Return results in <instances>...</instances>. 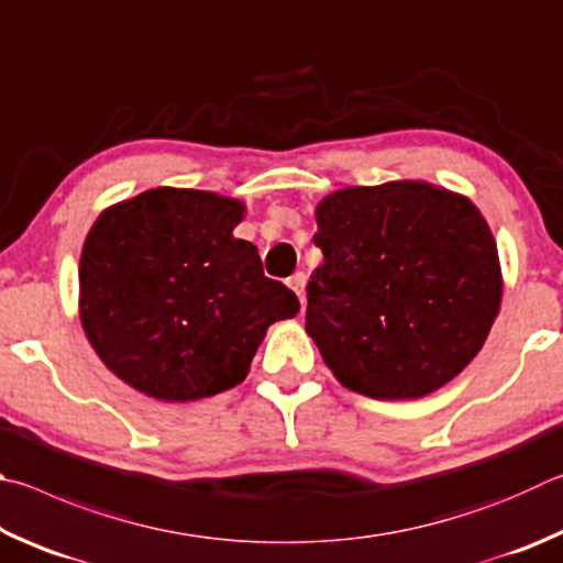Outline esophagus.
<instances>
[{"label":"esophagus","mask_w":563,"mask_h":563,"mask_svg":"<svg viewBox=\"0 0 563 563\" xmlns=\"http://www.w3.org/2000/svg\"><path fill=\"white\" fill-rule=\"evenodd\" d=\"M289 287H291L294 291H297V297H299L301 303L307 301V274H303V272L294 274L291 279H289Z\"/></svg>","instance_id":"1"}]
</instances>
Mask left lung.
Here are the masks:
<instances>
[{
	"instance_id": "1",
	"label": "left lung",
	"mask_w": 563,
	"mask_h": 563,
	"mask_svg": "<svg viewBox=\"0 0 563 563\" xmlns=\"http://www.w3.org/2000/svg\"><path fill=\"white\" fill-rule=\"evenodd\" d=\"M323 264L307 331L343 386L422 398L477 356L497 319V242L467 197L398 180L346 187L317 207Z\"/></svg>"
}]
</instances>
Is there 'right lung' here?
<instances>
[{
	"mask_svg": "<svg viewBox=\"0 0 563 563\" xmlns=\"http://www.w3.org/2000/svg\"><path fill=\"white\" fill-rule=\"evenodd\" d=\"M242 214L232 197L157 187L93 222L78 264L81 323L128 386L167 402L210 398L244 380L274 321L297 317V294L232 234Z\"/></svg>",
	"mask_w": 563,
	"mask_h": 563,
	"instance_id": "right-lung-1",
	"label": "right lung"
}]
</instances>
